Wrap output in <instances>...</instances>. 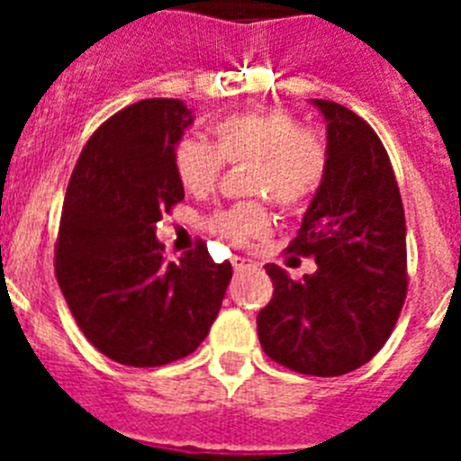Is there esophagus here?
Segmentation results:
<instances>
[{"label": "esophagus", "instance_id": "esophagus-1", "mask_svg": "<svg viewBox=\"0 0 461 461\" xmlns=\"http://www.w3.org/2000/svg\"><path fill=\"white\" fill-rule=\"evenodd\" d=\"M230 263H233L235 272H244V270H251V267H256V260L244 258V256H233V258H230Z\"/></svg>", "mask_w": 461, "mask_h": 461}]
</instances>
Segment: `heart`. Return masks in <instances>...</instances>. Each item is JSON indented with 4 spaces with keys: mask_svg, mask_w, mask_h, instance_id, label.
I'll return each mask as SVG.
<instances>
[{
    "mask_svg": "<svg viewBox=\"0 0 461 461\" xmlns=\"http://www.w3.org/2000/svg\"><path fill=\"white\" fill-rule=\"evenodd\" d=\"M212 142L182 138L173 149V168L182 189L207 195L223 164L249 161L247 191L270 195L281 210H303L319 194L330 170V148L321 131L297 124L284 110H238L210 124ZM210 228L233 244L267 238L272 217L260 201H242L214 212Z\"/></svg>",
    "mask_w": 461,
    "mask_h": 461,
    "instance_id": "heart-1",
    "label": "heart"
}]
</instances>
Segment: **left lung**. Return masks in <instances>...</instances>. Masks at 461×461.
<instances>
[{
  "label": "left lung",
  "mask_w": 461,
  "mask_h": 461,
  "mask_svg": "<svg viewBox=\"0 0 461 461\" xmlns=\"http://www.w3.org/2000/svg\"><path fill=\"white\" fill-rule=\"evenodd\" d=\"M328 122L330 170L288 244L319 270L293 281L266 266L272 300L258 312L267 357L309 376H341L388 341L409 286L406 219L390 157L353 110L312 99Z\"/></svg>",
  "instance_id": "1"
}]
</instances>
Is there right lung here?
<instances>
[{"label":"right lung","mask_w":461,"mask_h":461,"mask_svg":"<svg viewBox=\"0 0 461 461\" xmlns=\"http://www.w3.org/2000/svg\"><path fill=\"white\" fill-rule=\"evenodd\" d=\"M191 122L177 99L126 105L92 133L67 186L57 284L89 344L129 367H161L194 353L233 276L205 242L166 260L154 233L185 198L173 149Z\"/></svg>","instance_id":"add662e5"}]
</instances>
